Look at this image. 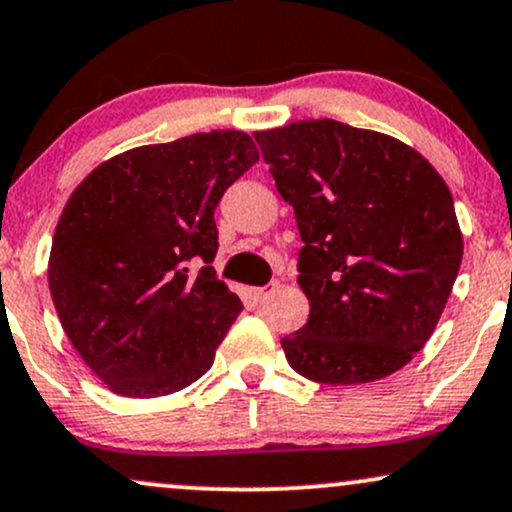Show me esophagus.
I'll return each instance as SVG.
<instances>
[{
    "instance_id": "esophagus-1",
    "label": "esophagus",
    "mask_w": 512,
    "mask_h": 512,
    "mask_svg": "<svg viewBox=\"0 0 512 512\" xmlns=\"http://www.w3.org/2000/svg\"><path fill=\"white\" fill-rule=\"evenodd\" d=\"M276 291V284H269V286H260V289H255V298L257 301H267L269 296Z\"/></svg>"
}]
</instances>
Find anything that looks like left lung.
<instances>
[{"label":"left lung","instance_id":"8db88e82","mask_svg":"<svg viewBox=\"0 0 512 512\" xmlns=\"http://www.w3.org/2000/svg\"><path fill=\"white\" fill-rule=\"evenodd\" d=\"M255 139L305 243L310 315L281 339L289 366L325 385L397 373L431 339L460 272L445 180L409 144L327 117Z\"/></svg>","mask_w":512,"mask_h":512}]
</instances>
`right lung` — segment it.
Here are the masks:
<instances>
[{
  "instance_id": "right-lung-1",
  "label": "right lung",
  "mask_w": 512,
  "mask_h": 512,
  "mask_svg": "<svg viewBox=\"0 0 512 512\" xmlns=\"http://www.w3.org/2000/svg\"><path fill=\"white\" fill-rule=\"evenodd\" d=\"M260 161L250 134L214 129L122 151L64 204L48 281L62 330L115 395H173L202 378L243 303L216 279L214 209ZM205 267L189 274V262Z\"/></svg>"
}]
</instances>
